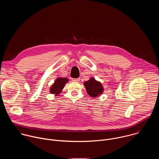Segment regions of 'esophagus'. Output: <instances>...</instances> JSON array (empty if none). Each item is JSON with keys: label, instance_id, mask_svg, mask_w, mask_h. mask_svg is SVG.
<instances>
[{"label": "esophagus", "instance_id": "obj_1", "mask_svg": "<svg viewBox=\"0 0 159 159\" xmlns=\"http://www.w3.org/2000/svg\"><path fill=\"white\" fill-rule=\"evenodd\" d=\"M80 80V79L78 78V79H72V81L74 82H79Z\"/></svg>", "mask_w": 159, "mask_h": 159}]
</instances>
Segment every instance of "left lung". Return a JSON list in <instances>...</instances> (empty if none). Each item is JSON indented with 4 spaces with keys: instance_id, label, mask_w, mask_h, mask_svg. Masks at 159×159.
I'll return each mask as SVG.
<instances>
[{
    "instance_id": "left-lung-1",
    "label": "left lung",
    "mask_w": 159,
    "mask_h": 159,
    "mask_svg": "<svg viewBox=\"0 0 159 159\" xmlns=\"http://www.w3.org/2000/svg\"><path fill=\"white\" fill-rule=\"evenodd\" d=\"M84 85L87 94L93 98H96L103 93V87L101 82L96 80L93 77L85 82Z\"/></svg>"
}]
</instances>
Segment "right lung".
Listing matches in <instances>:
<instances>
[{"instance_id": "1", "label": "right lung", "mask_w": 159, "mask_h": 159, "mask_svg": "<svg viewBox=\"0 0 159 159\" xmlns=\"http://www.w3.org/2000/svg\"><path fill=\"white\" fill-rule=\"evenodd\" d=\"M68 81L69 80L66 78L59 77L56 79L54 84L50 87V92L51 94H55V96H58L61 92V90Z\"/></svg>"}]
</instances>
